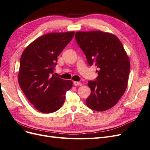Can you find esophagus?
<instances>
[{
	"mask_svg": "<svg viewBox=\"0 0 150 150\" xmlns=\"http://www.w3.org/2000/svg\"><path fill=\"white\" fill-rule=\"evenodd\" d=\"M74 84L75 86H82L83 84L80 83V82H78V81H74Z\"/></svg>",
	"mask_w": 150,
	"mask_h": 150,
	"instance_id": "esophagus-1",
	"label": "esophagus"
}]
</instances>
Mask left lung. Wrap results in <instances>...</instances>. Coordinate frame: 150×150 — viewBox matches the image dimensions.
I'll list each match as a JSON object with an SVG mask.
<instances>
[{
    "instance_id": "8db88e82",
    "label": "left lung",
    "mask_w": 150,
    "mask_h": 150,
    "mask_svg": "<svg viewBox=\"0 0 150 150\" xmlns=\"http://www.w3.org/2000/svg\"><path fill=\"white\" fill-rule=\"evenodd\" d=\"M75 38L88 64L98 69L96 81L88 83L91 93L86 99V105L94 111H106L119 101L126 89L129 57L120 39L112 34L80 31L76 33Z\"/></svg>"
}]
</instances>
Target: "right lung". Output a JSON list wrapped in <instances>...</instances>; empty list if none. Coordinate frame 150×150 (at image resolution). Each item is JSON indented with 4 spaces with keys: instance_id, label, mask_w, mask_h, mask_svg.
Segmentation results:
<instances>
[{
    "instance_id": "obj_1",
    "label": "right lung",
    "mask_w": 150,
    "mask_h": 150,
    "mask_svg": "<svg viewBox=\"0 0 150 150\" xmlns=\"http://www.w3.org/2000/svg\"><path fill=\"white\" fill-rule=\"evenodd\" d=\"M74 32L51 33L40 36L22 52L18 81L36 110L51 113L61 108L72 81L53 74L57 57L73 38Z\"/></svg>"
}]
</instances>
